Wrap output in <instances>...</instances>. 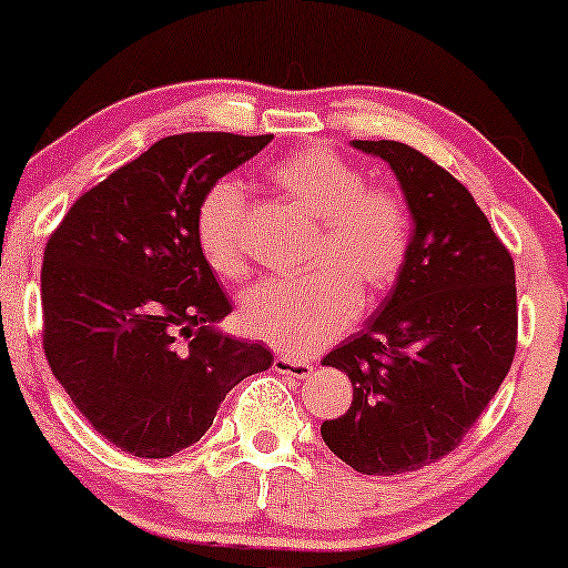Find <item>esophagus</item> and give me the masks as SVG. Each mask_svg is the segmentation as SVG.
I'll use <instances>...</instances> for the list:
<instances>
[{"label":"esophagus","instance_id":"esophagus-1","mask_svg":"<svg viewBox=\"0 0 568 568\" xmlns=\"http://www.w3.org/2000/svg\"><path fill=\"white\" fill-rule=\"evenodd\" d=\"M274 369L278 372V375H286L294 379H305L313 375V364L305 359H294V356H284V354L274 356Z\"/></svg>","mask_w":568,"mask_h":568}]
</instances>
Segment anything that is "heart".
Instances as JSON below:
<instances>
[{
    "label": "heart",
    "instance_id": "1",
    "mask_svg": "<svg viewBox=\"0 0 568 568\" xmlns=\"http://www.w3.org/2000/svg\"><path fill=\"white\" fill-rule=\"evenodd\" d=\"M274 189L315 220L300 278L266 282L245 294L243 328L284 352L307 354L336 336L367 302L387 294L410 251V214L400 193L367 183L354 162L331 146H307L268 168ZM196 243L209 268L237 282L247 274L245 191L220 178L196 206Z\"/></svg>",
    "mask_w": 568,
    "mask_h": 568
}]
</instances>
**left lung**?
Masks as SVG:
<instances>
[{"label": "left lung", "instance_id": "left-lung-1", "mask_svg": "<svg viewBox=\"0 0 568 568\" xmlns=\"http://www.w3.org/2000/svg\"><path fill=\"white\" fill-rule=\"evenodd\" d=\"M414 237L403 274L367 325L323 364L346 372L354 400L323 422L333 455L364 476L437 463L460 445L515 362V261L470 191L414 146L379 139Z\"/></svg>", "mask_w": 568, "mask_h": 568}]
</instances>
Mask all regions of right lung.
<instances>
[{
	"label": "right lung",
	"instance_id": "obj_1",
	"mask_svg": "<svg viewBox=\"0 0 568 568\" xmlns=\"http://www.w3.org/2000/svg\"><path fill=\"white\" fill-rule=\"evenodd\" d=\"M271 139H160L84 191L45 243V359L92 429L123 453H181L240 379L274 362L266 346L212 328L232 305L193 227L209 185Z\"/></svg>",
	"mask_w": 568,
	"mask_h": 568
}]
</instances>
